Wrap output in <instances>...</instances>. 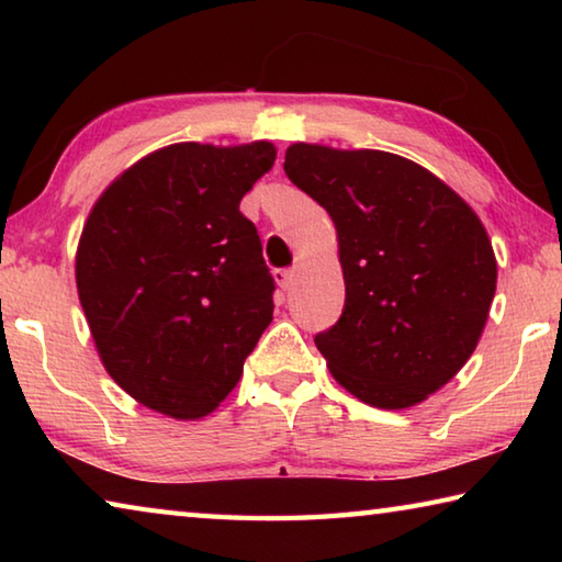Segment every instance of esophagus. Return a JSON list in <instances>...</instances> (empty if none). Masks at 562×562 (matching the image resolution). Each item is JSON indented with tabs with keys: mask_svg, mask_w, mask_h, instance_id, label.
I'll list each match as a JSON object with an SVG mask.
<instances>
[{
	"mask_svg": "<svg viewBox=\"0 0 562 562\" xmlns=\"http://www.w3.org/2000/svg\"><path fill=\"white\" fill-rule=\"evenodd\" d=\"M274 282H278L284 292H290L294 284H297V272H294V270H274Z\"/></svg>",
	"mask_w": 562,
	"mask_h": 562,
	"instance_id": "34e87169",
	"label": "esophagus"
}]
</instances>
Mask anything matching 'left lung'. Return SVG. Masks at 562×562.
<instances>
[{"instance_id": "left-lung-1", "label": "left lung", "mask_w": 562, "mask_h": 562, "mask_svg": "<svg viewBox=\"0 0 562 562\" xmlns=\"http://www.w3.org/2000/svg\"><path fill=\"white\" fill-rule=\"evenodd\" d=\"M284 173L337 227L345 312L315 345L359 402L408 408L469 361L498 265L473 207L386 150L292 144Z\"/></svg>"}]
</instances>
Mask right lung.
I'll list each match as a JSON object with an SVG mask.
<instances>
[{
	"label": "right lung",
	"instance_id": "right-lung-1",
	"mask_svg": "<svg viewBox=\"0 0 562 562\" xmlns=\"http://www.w3.org/2000/svg\"><path fill=\"white\" fill-rule=\"evenodd\" d=\"M274 156L270 140L158 148L83 223L76 290L93 345L113 382L158 414L215 412L272 322L274 280L240 201Z\"/></svg>",
	"mask_w": 562,
	"mask_h": 562
}]
</instances>
